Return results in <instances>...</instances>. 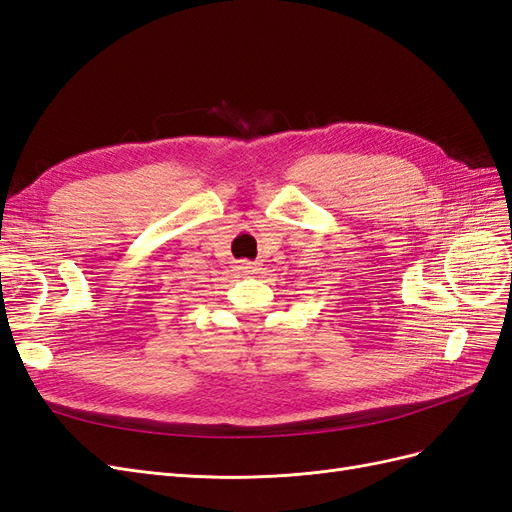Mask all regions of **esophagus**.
I'll return each instance as SVG.
<instances>
[{
	"instance_id": "34e87169",
	"label": "esophagus",
	"mask_w": 512,
	"mask_h": 512,
	"mask_svg": "<svg viewBox=\"0 0 512 512\" xmlns=\"http://www.w3.org/2000/svg\"><path fill=\"white\" fill-rule=\"evenodd\" d=\"M237 271H241L243 275H256L260 269L250 260H241V262H237Z\"/></svg>"
}]
</instances>
